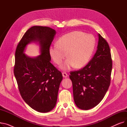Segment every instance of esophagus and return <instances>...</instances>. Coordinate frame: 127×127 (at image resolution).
I'll use <instances>...</instances> for the list:
<instances>
[{
	"mask_svg": "<svg viewBox=\"0 0 127 127\" xmlns=\"http://www.w3.org/2000/svg\"><path fill=\"white\" fill-rule=\"evenodd\" d=\"M62 75L64 78H67L68 77V75L67 74V73H66L65 72H62Z\"/></svg>",
	"mask_w": 127,
	"mask_h": 127,
	"instance_id": "34e87169",
	"label": "esophagus"
}]
</instances>
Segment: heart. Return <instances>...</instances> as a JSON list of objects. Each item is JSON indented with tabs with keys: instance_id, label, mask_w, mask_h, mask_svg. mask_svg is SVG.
<instances>
[{
	"instance_id": "obj_1",
	"label": "heart",
	"mask_w": 127,
	"mask_h": 127,
	"mask_svg": "<svg viewBox=\"0 0 127 127\" xmlns=\"http://www.w3.org/2000/svg\"><path fill=\"white\" fill-rule=\"evenodd\" d=\"M95 47V39L91 34L81 31H73L60 37L57 44L50 46L51 58L55 63L60 65L64 58H68L61 66L62 69H69L75 66L79 68L87 64Z\"/></svg>"
}]
</instances>
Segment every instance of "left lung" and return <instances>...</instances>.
<instances>
[{
    "label": "left lung",
    "instance_id": "1",
    "mask_svg": "<svg viewBox=\"0 0 127 127\" xmlns=\"http://www.w3.org/2000/svg\"><path fill=\"white\" fill-rule=\"evenodd\" d=\"M97 50L83 68L70 71L74 101L78 107L88 110L98 105L105 96L111 82L112 60L106 40L98 34Z\"/></svg>",
    "mask_w": 127,
    "mask_h": 127
}]
</instances>
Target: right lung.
<instances>
[{
    "label": "right lung",
    "mask_w": 127,
    "mask_h": 127,
    "mask_svg": "<svg viewBox=\"0 0 127 127\" xmlns=\"http://www.w3.org/2000/svg\"><path fill=\"white\" fill-rule=\"evenodd\" d=\"M50 27L33 26L18 44L15 54L14 74L20 94L31 108L41 113L52 110L56 104L61 72L51 63L49 49L56 34ZM38 41L41 54L35 58L23 53L27 44Z\"/></svg>",
    "instance_id": "1"
}]
</instances>
